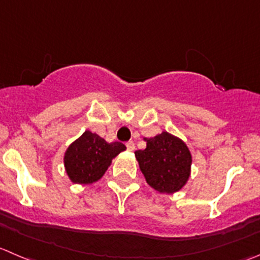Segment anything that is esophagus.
Masks as SVG:
<instances>
[{
    "label": "esophagus",
    "instance_id": "esophagus-1",
    "mask_svg": "<svg viewBox=\"0 0 260 260\" xmlns=\"http://www.w3.org/2000/svg\"><path fill=\"white\" fill-rule=\"evenodd\" d=\"M125 146H127L128 151H135V148H136L135 142H133V141H128V142L125 143Z\"/></svg>",
    "mask_w": 260,
    "mask_h": 260
}]
</instances>
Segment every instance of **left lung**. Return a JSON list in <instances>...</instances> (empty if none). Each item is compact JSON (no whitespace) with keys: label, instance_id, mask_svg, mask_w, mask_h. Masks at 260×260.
<instances>
[{"label":"left lung","instance_id":"obj_1","mask_svg":"<svg viewBox=\"0 0 260 260\" xmlns=\"http://www.w3.org/2000/svg\"><path fill=\"white\" fill-rule=\"evenodd\" d=\"M145 141V150L136 151L135 155L148 185L160 193L180 190L190 176L191 155L188 146L168 132Z\"/></svg>","mask_w":260,"mask_h":260}]
</instances>
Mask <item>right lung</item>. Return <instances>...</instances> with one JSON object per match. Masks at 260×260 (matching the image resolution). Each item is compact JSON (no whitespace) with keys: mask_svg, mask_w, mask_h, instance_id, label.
I'll use <instances>...</instances> for the list:
<instances>
[{"mask_svg":"<svg viewBox=\"0 0 260 260\" xmlns=\"http://www.w3.org/2000/svg\"><path fill=\"white\" fill-rule=\"evenodd\" d=\"M124 150L123 143H108L96 133L85 131L64 152L63 161L67 175L76 184L98 181L108 170L113 158Z\"/></svg>","mask_w":260,"mask_h":260,"instance_id":"1","label":"right lung"}]
</instances>
